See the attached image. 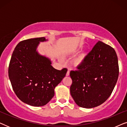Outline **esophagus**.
<instances>
[{"instance_id": "1", "label": "esophagus", "mask_w": 127, "mask_h": 127, "mask_svg": "<svg viewBox=\"0 0 127 127\" xmlns=\"http://www.w3.org/2000/svg\"><path fill=\"white\" fill-rule=\"evenodd\" d=\"M69 74H70V71H69V70H67V73H66V76H69Z\"/></svg>"}]
</instances>
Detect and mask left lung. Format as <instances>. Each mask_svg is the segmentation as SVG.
<instances>
[{
    "label": "left lung",
    "mask_w": 127,
    "mask_h": 127,
    "mask_svg": "<svg viewBox=\"0 0 127 127\" xmlns=\"http://www.w3.org/2000/svg\"><path fill=\"white\" fill-rule=\"evenodd\" d=\"M119 74L115 50L99 41L78 66L77 70L70 71V94L80 107L98 106L112 94Z\"/></svg>",
    "instance_id": "obj_1"
}]
</instances>
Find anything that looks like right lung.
I'll use <instances>...</instances> for the list:
<instances>
[{
  "mask_svg": "<svg viewBox=\"0 0 127 127\" xmlns=\"http://www.w3.org/2000/svg\"><path fill=\"white\" fill-rule=\"evenodd\" d=\"M44 37L20 41L15 47L8 66V77L17 97L33 106L46 105L54 96V88L67 69L59 70L49 59L39 55L36 48Z\"/></svg>",
  "mask_w": 127,
  "mask_h": 127,
  "instance_id": "obj_1",
  "label": "right lung"
}]
</instances>
